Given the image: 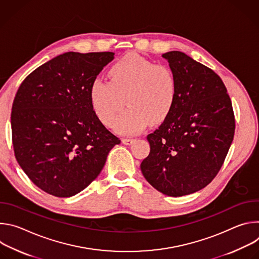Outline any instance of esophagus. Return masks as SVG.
<instances>
[{"instance_id": "1", "label": "esophagus", "mask_w": 259, "mask_h": 259, "mask_svg": "<svg viewBox=\"0 0 259 259\" xmlns=\"http://www.w3.org/2000/svg\"><path fill=\"white\" fill-rule=\"evenodd\" d=\"M133 141H134V139H133V138H123V143H124V144H126V145H130V144H132V143H133Z\"/></svg>"}]
</instances>
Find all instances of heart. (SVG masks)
Returning a JSON list of instances; mask_svg holds the SVG:
<instances>
[{
    "label": "heart",
    "mask_w": 259,
    "mask_h": 259,
    "mask_svg": "<svg viewBox=\"0 0 259 259\" xmlns=\"http://www.w3.org/2000/svg\"><path fill=\"white\" fill-rule=\"evenodd\" d=\"M109 82L95 79L90 86V101L99 120L110 125L126 102L128 108L114 122L117 132L132 135L146 124L164 121L174 106L176 80L165 65L130 54L108 70Z\"/></svg>",
    "instance_id": "obj_1"
}]
</instances>
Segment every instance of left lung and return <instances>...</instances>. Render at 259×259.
I'll return each mask as SVG.
<instances>
[{"mask_svg":"<svg viewBox=\"0 0 259 259\" xmlns=\"http://www.w3.org/2000/svg\"><path fill=\"white\" fill-rule=\"evenodd\" d=\"M176 80L169 116L146 136L151 152L140 164L144 178L162 194L181 197L213 180L235 134L231 98L218 75L186 53L162 55Z\"/></svg>","mask_w":259,"mask_h":259,"instance_id":"obj_1","label":"left lung"}]
</instances>
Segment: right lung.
<instances>
[{
	"label": "right lung",
	"mask_w": 259,
	"mask_h": 259,
	"mask_svg": "<svg viewBox=\"0 0 259 259\" xmlns=\"http://www.w3.org/2000/svg\"><path fill=\"white\" fill-rule=\"evenodd\" d=\"M113 52H66L21 83L12 113L15 158L28 178L59 198L75 196L99 175L121 140L100 122L90 86Z\"/></svg>",
	"instance_id": "1"
}]
</instances>
